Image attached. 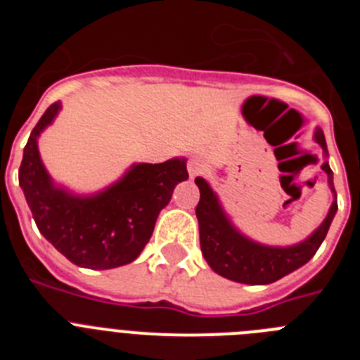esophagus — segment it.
<instances>
[{
	"mask_svg": "<svg viewBox=\"0 0 360 360\" xmlns=\"http://www.w3.org/2000/svg\"><path fill=\"white\" fill-rule=\"evenodd\" d=\"M187 169H189V176L195 178L205 171V165H203V162L198 160V158H191L189 164H187Z\"/></svg>",
	"mask_w": 360,
	"mask_h": 360,
	"instance_id": "esophagus-1",
	"label": "esophagus"
}]
</instances>
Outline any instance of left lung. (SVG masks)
<instances>
[{
	"instance_id": "8db88e82",
	"label": "left lung",
	"mask_w": 360,
	"mask_h": 360,
	"mask_svg": "<svg viewBox=\"0 0 360 360\" xmlns=\"http://www.w3.org/2000/svg\"><path fill=\"white\" fill-rule=\"evenodd\" d=\"M314 141L323 149L324 162L321 169L328 176V187L333 202L323 224L311 232L307 240L295 245L278 247L263 245L250 240L232 224L224 205L205 178L196 176L200 189V202L196 205V218L200 225V247L205 262L216 274L245 285H269L303 266L314 257L326 238L332 219L337 212V195L333 187V173L328 165V148L321 128L314 131Z\"/></svg>"
}]
</instances>
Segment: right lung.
Listing matches in <instances>:
<instances>
[{
  "label": "right lung",
  "instance_id": "add662e5",
  "mask_svg": "<svg viewBox=\"0 0 360 360\" xmlns=\"http://www.w3.org/2000/svg\"><path fill=\"white\" fill-rule=\"evenodd\" d=\"M59 111L61 103H53L44 111L28 136L19 167V186L34 221L73 265L91 270L128 265L144 250L174 187L189 178L186 158L133 164L103 191L77 195L53 182L37 146L41 133Z\"/></svg>",
  "mask_w": 360,
  "mask_h": 360
}]
</instances>
